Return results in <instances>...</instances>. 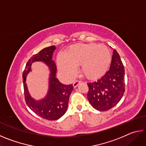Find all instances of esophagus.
Returning a JSON list of instances; mask_svg holds the SVG:
<instances>
[{
	"label": "esophagus",
	"instance_id": "esophagus-1",
	"mask_svg": "<svg viewBox=\"0 0 146 146\" xmlns=\"http://www.w3.org/2000/svg\"><path fill=\"white\" fill-rule=\"evenodd\" d=\"M80 83V81H78V80H76L75 82L73 83V87L74 88H76V87H77V86Z\"/></svg>",
	"mask_w": 146,
	"mask_h": 146
}]
</instances>
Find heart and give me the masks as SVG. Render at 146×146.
<instances>
[{"label":"heart","mask_w":146,"mask_h":146,"mask_svg":"<svg viewBox=\"0 0 146 146\" xmlns=\"http://www.w3.org/2000/svg\"><path fill=\"white\" fill-rule=\"evenodd\" d=\"M58 67L68 80L73 79L80 65V71L90 79H97L107 72L111 55L105 46L97 44H78L71 46L65 55L57 56Z\"/></svg>","instance_id":"obj_1"}]
</instances>
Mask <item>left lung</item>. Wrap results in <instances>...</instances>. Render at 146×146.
I'll return each mask as SVG.
<instances>
[{"label": "left lung", "instance_id": "8db88e82", "mask_svg": "<svg viewBox=\"0 0 146 146\" xmlns=\"http://www.w3.org/2000/svg\"><path fill=\"white\" fill-rule=\"evenodd\" d=\"M124 68L114 49L110 70L97 81L88 83V98L98 111H108L119 102L125 91Z\"/></svg>", "mask_w": 146, "mask_h": 146}]
</instances>
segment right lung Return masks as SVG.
Returning <instances> with one entry per match:
<instances>
[{
    "label": "right lung",
    "mask_w": 146,
    "mask_h": 146,
    "mask_svg": "<svg viewBox=\"0 0 146 146\" xmlns=\"http://www.w3.org/2000/svg\"><path fill=\"white\" fill-rule=\"evenodd\" d=\"M55 49V46H49L31 56L27 62L23 74L24 97L27 105L36 115L49 120H57L65 114L68 109L69 98L73 90V85L63 84L56 77V67L55 62L52 60L53 53ZM35 61L45 63L50 71L48 93L45 98L38 101L31 97L25 83L26 76L31 70V64Z\"/></svg>",
    "instance_id": "1"
}]
</instances>
